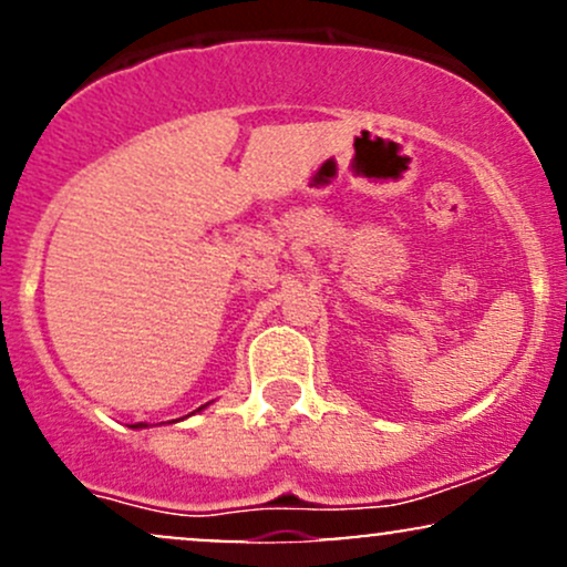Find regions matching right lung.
<instances>
[{"instance_id": "right-lung-1", "label": "right lung", "mask_w": 567, "mask_h": 567, "mask_svg": "<svg viewBox=\"0 0 567 567\" xmlns=\"http://www.w3.org/2000/svg\"><path fill=\"white\" fill-rule=\"evenodd\" d=\"M202 410V408H199ZM138 426H146V424H135V429H138Z\"/></svg>"}]
</instances>
